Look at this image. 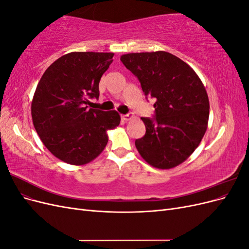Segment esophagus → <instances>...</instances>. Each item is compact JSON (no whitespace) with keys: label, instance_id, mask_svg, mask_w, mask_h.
Returning <instances> with one entry per match:
<instances>
[{"label":"esophagus","instance_id":"obj_1","mask_svg":"<svg viewBox=\"0 0 249 249\" xmlns=\"http://www.w3.org/2000/svg\"><path fill=\"white\" fill-rule=\"evenodd\" d=\"M134 117V115L132 114V113H127V114H124L122 115V119H124V122H127V120H130Z\"/></svg>","mask_w":249,"mask_h":249}]
</instances>
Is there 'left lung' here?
Masks as SVG:
<instances>
[{
  "label": "left lung",
  "instance_id": "1",
  "mask_svg": "<svg viewBox=\"0 0 249 249\" xmlns=\"http://www.w3.org/2000/svg\"><path fill=\"white\" fill-rule=\"evenodd\" d=\"M136 76L145 96L156 100L155 118L141 117L145 135L135 141L149 165L169 169L187 160L207 131L210 104L202 82L191 67L164 51L120 57Z\"/></svg>",
  "mask_w": 249,
  "mask_h": 249
}]
</instances>
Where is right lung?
Returning a JSON list of instances; mask_svg holds the SVG:
<instances>
[{
  "label": "right lung",
  "mask_w": 249,
  "mask_h": 249,
  "mask_svg": "<svg viewBox=\"0 0 249 249\" xmlns=\"http://www.w3.org/2000/svg\"><path fill=\"white\" fill-rule=\"evenodd\" d=\"M113 56L69 53L48 67L36 87L31 105L34 127L44 146L65 163L94 160L107 145V131L120 124L116 111L86 106L88 99H99V83Z\"/></svg>",
  "instance_id": "add662e5"
}]
</instances>
